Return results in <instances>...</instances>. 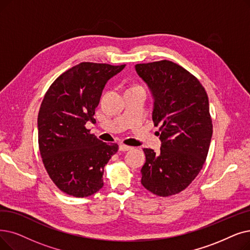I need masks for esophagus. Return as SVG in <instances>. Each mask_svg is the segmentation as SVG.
<instances>
[{"mask_svg":"<svg viewBox=\"0 0 250 250\" xmlns=\"http://www.w3.org/2000/svg\"><path fill=\"white\" fill-rule=\"evenodd\" d=\"M131 149H132V147H129V146H126V145H124V144L119 145V151H128Z\"/></svg>","mask_w":250,"mask_h":250,"instance_id":"obj_1","label":"esophagus"}]
</instances>
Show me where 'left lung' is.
Listing matches in <instances>:
<instances>
[{"instance_id": "left-lung-1", "label": "left lung", "mask_w": 250, "mask_h": 250, "mask_svg": "<svg viewBox=\"0 0 250 250\" xmlns=\"http://www.w3.org/2000/svg\"><path fill=\"white\" fill-rule=\"evenodd\" d=\"M153 98L160 151L145 148L141 183L158 196L186 189L201 170L212 136L208 97L200 82L168 60L135 65Z\"/></svg>"}]
</instances>
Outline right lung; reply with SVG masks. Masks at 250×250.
Instances as JSON below:
<instances>
[{
    "mask_svg": "<svg viewBox=\"0 0 250 250\" xmlns=\"http://www.w3.org/2000/svg\"><path fill=\"white\" fill-rule=\"evenodd\" d=\"M125 65L82 62L52 83L38 115L39 147L55 185L74 197H86L103 187L104 167L118 150L90 134L95 109L105 84Z\"/></svg>",
    "mask_w": 250,
    "mask_h": 250,
    "instance_id": "1",
    "label": "right lung"
}]
</instances>
